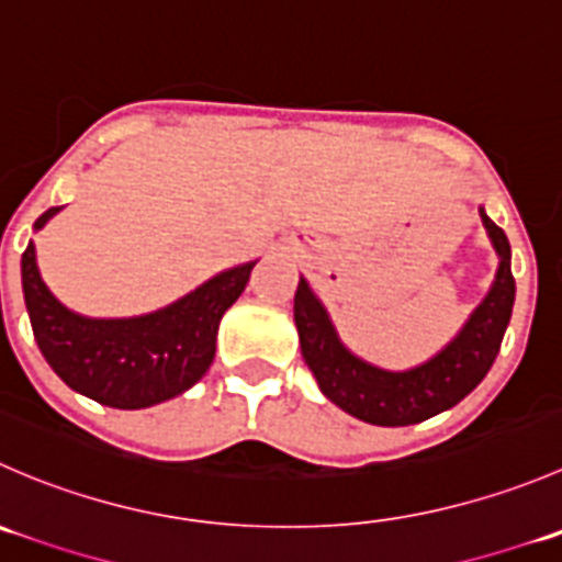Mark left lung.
Segmentation results:
<instances>
[{
    "mask_svg": "<svg viewBox=\"0 0 562 562\" xmlns=\"http://www.w3.org/2000/svg\"><path fill=\"white\" fill-rule=\"evenodd\" d=\"M483 227L499 255V269L492 291L486 293L464 329L428 362L412 370H381L353 357L337 337L329 313L310 291L307 280H299L293 296V321L302 342V357L313 370L321 392L335 406L370 426H412L448 412L464 401L483 381L497 359L503 335L508 329L516 299V282L510 274V244L503 227L494 225L481 209Z\"/></svg>",
    "mask_w": 562,
    "mask_h": 562,
    "instance_id": "obj_1",
    "label": "left lung"
}]
</instances>
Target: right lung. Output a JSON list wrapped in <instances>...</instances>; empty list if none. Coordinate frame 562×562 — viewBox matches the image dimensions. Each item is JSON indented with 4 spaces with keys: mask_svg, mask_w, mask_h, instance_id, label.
<instances>
[{
    "mask_svg": "<svg viewBox=\"0 0 562 562\" xmlns=\"http://www.w3.org/2000/svg\"><path fill=\"white\" fill-rule=\"evenodd\" d=\"M57 211L37 216L35 231ZM255 263L222 271L139 318H85L63 307L41 280L32 241L21 255V285L37 348L70 390L112 408H148L203 379L214 362L222 315L244 293Z\"/></svg>",
    "mask_w": 562,
    "mask_h": 562,
    "instance_id": "obj_1",
    "label": "right lung"
}]
</instances>
